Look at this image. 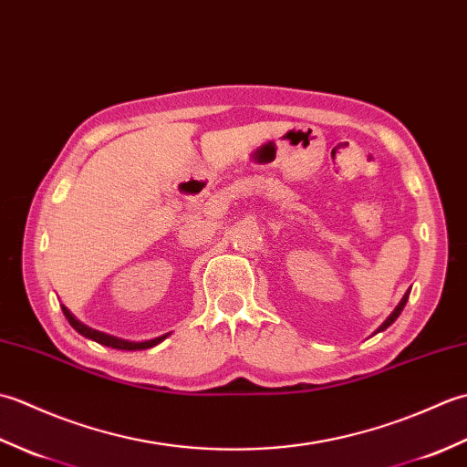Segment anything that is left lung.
<instances>
[{
    "label": "left lung",
    "instance_id": "1",
    "mask_svg": "<svg viewBox=\"0 0 467 467\" xmlns=\"http://www.w3.org/2000/svg\"><path fill=\"white\" fill-rule=\"evenodd\" d=\"M410 293H411V289H408V293H405V295L401 296V301L398 303V306H395L393 313H391L389 317H387V319H385V321L379 325V329H377L375 333H381V331H385V329H387V327H389V325H393V323H395V319H398V317L401 315V311H403L405 303H408V299H410Z\"/></svg>",
    "mask_w": 467,
    "mask_h": 467
}]
</instances>
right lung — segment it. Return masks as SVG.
Segmentation results:
<instances>
[{"instance_id":"1","label":"right lung","mask_w":467,"mask_h":467,"mask_svg":"<svg viewBox=\"0 0 467 467\" xmlns=\"http://www.w3.org/2000/svg\"><path fill=\"white\" fill-rule=\"evenodd\" d=\"M62 311H64V315H66L67 323L72 325L78 333L88 337V339H92V341H96V343H100V345L112 347V349H124V351L150 349V347H154V345H158L161 341H164L166 337L171 335V333H166V335L156 337V339H150V341H126V339H120V337H114V335H108V333H102V331H96V329H92V327H88V325L80 323L72 313H69L67 306H64V305H62Z\"/></svg>"}]
</instances>
